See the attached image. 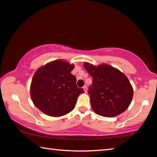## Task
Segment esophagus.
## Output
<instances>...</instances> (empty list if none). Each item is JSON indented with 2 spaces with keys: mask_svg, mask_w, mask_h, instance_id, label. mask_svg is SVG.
Wrapping results in <instances>:
<instances>
[{
  "mask_svg": "<svg viewBox=\"0 0 157 157\" xmlns=\"http://www.w3.org/2000/svg\"><path fill=\"white\" fill-rule=\"evenodd\" d=\"M83 90L85 91V92L86 93V92H87V86H86V85H85L83 86Z\"/></svg>",
  "mask_w": 157,
  "mask_h": 157,
  "instance_id": "esophagus-1",
  "label": "esophagus"
}]
</instances>
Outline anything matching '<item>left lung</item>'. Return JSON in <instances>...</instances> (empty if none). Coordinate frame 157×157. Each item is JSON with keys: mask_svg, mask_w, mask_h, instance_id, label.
Returning a JSON list of instances; mask_svg holds the SVG:
<instances>
[{"mask_svg": "<svg viewBox=\"0 0 157 157\" xmlns=\"http://www.w3.org/2000/svg\"><path fill=\"white\" fill-rule=\"evenodd\" d=\"M84 67L92 77L88 93L93 111L104 117H115L125 111L133 97L132 86L127 77L107 64L95 66L85 62Z\"/></svg>", "mask_w": 157, "mask_h": 157, "instance_id": "8db88e82", "label": "left lung"}]
</instances>
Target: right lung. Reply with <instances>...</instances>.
<instances>
[{
    "label": "right lung",
    "mask_w": 157,
    "mask_h": 157,
    "mask_svg": "<svg viewBox=\"0 0 157 157\" xmlns=\"http://www.w3.org/2000/svg\"><path fill=\"white\" fill-rule=\"evenodd\" d=\"M74 65L63 60L48 63L37 70L30 86L34 106L49 116L59 117L70 113L75 106L82 88L76 85L71 73Z\"/></svg>",
    "instance_id": "1"
}]
</instances>
